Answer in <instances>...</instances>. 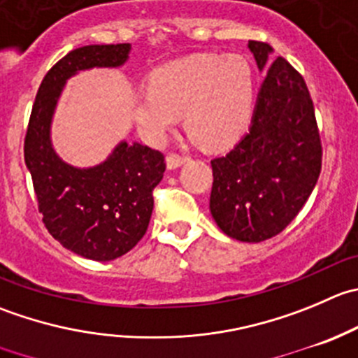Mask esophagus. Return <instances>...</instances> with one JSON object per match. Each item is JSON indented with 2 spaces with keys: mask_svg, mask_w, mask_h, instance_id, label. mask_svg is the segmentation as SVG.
Returning <instances> with one entry per match:
<instances>
[{
  "mask_svg": "<svg viewBox=\"0 0 358 358\" xmlns=\"http://www.w3.org/2000/svg\"><path fill=\"white\" fill-rule=\"evenodd\" d=\"M166 162H168L169 169H176V168H180L183 162H185V157L180 154H169L168 159H166Z\"/></svg>",
  "mask_w": 358,
  "mask_h": 358,
  "instance_id": "obj_1",
  "label": "esophagus"
}]
</instances>
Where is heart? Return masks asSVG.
Instances as JSON below:
<instances>
[{
  "label": "heart",
  "mask_w": 358,
  "mask_h": 358,
  "mask_svg": "<svg viewBox=\"0 0 358 358\" xmlns=\"http://www.w3.org/2000/svg\"><path fill=\"white\" fill-rule=\"evenodd\" d=\"M252 101L253 76L245 59L194 54L152 71L148 91L134 92L133 117L141 136L159 145L183 115L201 145L218 150L241 136Z\"/></svg>",
  "instance_id": "1"
}]
</instances>
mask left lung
<instances>
[{"mask_svg": "<svg viewBox=\"0 0 358 358\" xmlns=\"http://www.w3.org/2000/svg\"><path fill=\"white\" fill-rule=\"evenodd\" d=\"M260 71L252 124L229 154L211 161L210 211L232 239L260 243L280 234L303 210L322 169L313 101L299 71L273 48L248 41Z\"/></svg>", "mask_w": 358, "mask_h": 358, "instance_id": "left-lung-1", "label": "left lung"}]
</instances>
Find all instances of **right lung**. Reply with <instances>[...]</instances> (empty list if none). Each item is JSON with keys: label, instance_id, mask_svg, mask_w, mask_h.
<instances>
[{"label": "right lung", "instance_id": "right-lung-1", "mask_svg": "<svg viewBox=\"0 0 358 358\" xmlns=\"http://www.w3.org/2000/svg\"><path fill=\"white\" fill-rule=\"evenodd\" d=\"M129 50V43L85 45L55 62L38 89L24 140L45 227L64 248L99 262L122 257L145 236L164 155L136 141H120L101 164L75 168L55 154L50 124L69 76L89 68H119Z\"/></svg>", "mask_w": 358, "mask_h": 358}]
</instances>
